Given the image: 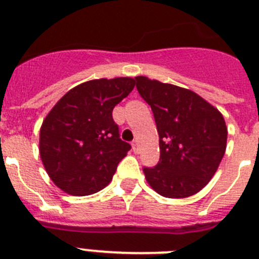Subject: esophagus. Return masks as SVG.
Wrapping results in <instances>:
<instances>
[{
  "mask_svg": "<svg viewBox=\"0 0 259 259\" xmlns=\"http://www.w3.org/2000/svg\"><path fill=\"white\" fill-rule=\"evenodd\" d=\"M132 149H134L135 153H139V143H137V140L132 141Z\"/></svg>",
  "mask_w": 259,
  "mask_h": 259,
  "instance_id": "esophagus-1",
  "label": "esophagus"
}]
</instances>
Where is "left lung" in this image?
Returning <instances> with one entry per match:
<instances>
[{"label":"left lung","instance_id":"left-lung-1","mask_svg":"<svg viewBox=\"0 0 259 259\" xmlns=\"http://www.w3.org/2000/svg\"><path fill=\"white\" fill-rule=\"evenodd\" d=\"M159 135V162L144 167L148 184L163 197L193 196L211 180L227 146V125L217 107L191 89L136 76Z\"/></svg>","mask_w":259,"mask_h":259}]
</instances>
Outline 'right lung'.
Segmentation results:
<instances>
[{
    "instance_id": "add662e5",
    "label": "right lung",
    "mask_w": 259,
    "mask_h": 259,
    "mask_svg": "<svg viewBox=\"0 0 259 259\" xmlns=\"http://www.w3.org/2000/svg\"><path fill=\"white\" fill-rule=\"evenodd\" d=\"M135 79H96L70 89L40 128V157L52 182L71 196H88L111 182L131 145L119 139L113 109Z\"/></svg>"
}]
</instances>
